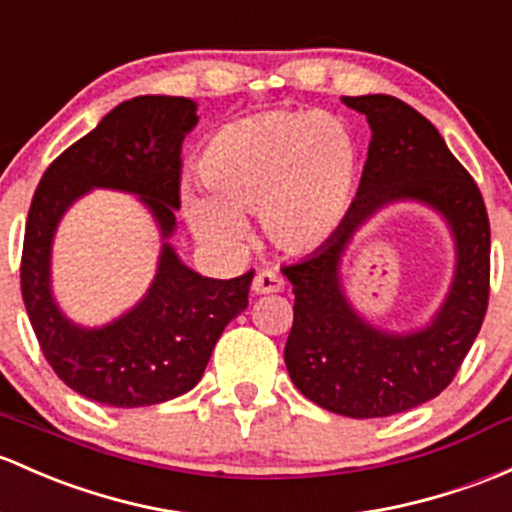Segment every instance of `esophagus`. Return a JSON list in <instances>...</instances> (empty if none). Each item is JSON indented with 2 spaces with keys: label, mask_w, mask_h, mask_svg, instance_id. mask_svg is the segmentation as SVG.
Returning a JSON list of instances; mask_svg holds the SVG:
<instances>
[{
  "label": "esophagus",
  "mask_w": 512,
  "mask_h": 512,
  "mask_svg": "<svg viewBox=\"0 0 512 512\" xmlns=\"http://www.w3.org/2000/svg\"><path fill=\"white\" fill-rule=\"evenodd\" d=\"M284 279L277 272H257L252 279V294H274L282 292Z\"/></svg>",
  "instance_id": "esophagus-1"
}]
</instances>
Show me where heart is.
Wrapping results in <instances>:
<instances>
[{"instance_id":"heart-1","label":"heart","mask_w":512,"mask_h":512,"mask_svg":"<svg viewBox=\"0 0 512 512\" xmlns=\"http://www.w3.org/2000/svg\"><path fill=\"white\" fill-rule=\"evenodd\" d=\"M208 195L184 193L193 235L233 250L247 238L245 215L260 213L277 250L306 255L336 235L353 206L360 154L351 127L324 112L270 110L230 122L198 154Z\"/></svg>"}]
</instances>
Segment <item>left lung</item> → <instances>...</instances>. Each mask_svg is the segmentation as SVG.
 I'll return each instance as SVG.
<instances>
[{
	"mask_svg": "<svg viewBox=\"0 0 512 512\" xmlns=\"http://www.w3.org/2000/svg\"><path fill=\"white\" fill-rule=\"evenodd\" d=\"M343 102L365 115L373 137L341 228L282 270L294 292L284 363L311 402L343 417L370 419L424 405L454 380L486 316L491 225L476 181L427 117L392 95ZM397 202L434 210L455 240L450 292L433 319L410 332H387L365 320L340 277L354 233Z\"/></svg>",
	"mask_w": 512,
	"mask_h": 512,
	"instance_id": "obj_1",
	"label": "left lung"
}]
</instances>
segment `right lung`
Listing matches in <instances>:
<instances>
[{
	"instance_id": "right-lung-1",
	"label": "right lung",
	"mask_w": 512,
	"mask_h": 512,
	"mask_svg": "<svg viewBox=\"0 0 512 512\" xmlns=\"http://www.w3.org/2000/svg\"><path fill=\"white\" fill-rule=\"evenodd\" d=\"M188 98L139 95L107 112L43 174L26 218L21 297L48 365L78 395L110 407H147L184 395L203 378L223 328L242 314L255 272L213 279L179 257L181 144L198 125ZM93 187L137 195L158 223L162 250L148 294L102 327L68 320L52 297L55 230Z\"/></svg>"
}]
</instances>
